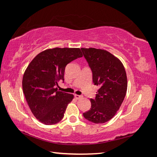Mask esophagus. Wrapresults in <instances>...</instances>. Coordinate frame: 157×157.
<instances>
[{
  "instance_id": "34e87169",
  "label": "esophagus",
  "mask_w": 157,
  "mask_h": 157,
  "mask_svg": "<svg viewBox=\"0 0 157 157\" xmlns=\"http://www.w3.org/2000/svg\"><path fill=\"white\" fill-rule=\"evenodd\" d=\"M74 96H75V98H76L77 100H79V99H80L81 98H82V95H77V94H75V95H74Z\"/></svg>"
}]
</instances>
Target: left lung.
Wrapping results in <instances>:
<instances>
[{
	"mask_svg": "<svg viewBox=\"0 0 157 157\" xmlns=\"http://www.w3.org/2000/svg\"><path fill=\"white\" fill-rule=\"evenodd\" d=\"M92 72L94 85L99 86L91 107L83 113L94 123H105L115 116L123 103L127 89L126 72L123 63L107 50L81 48Z\"/></svg>",
	"mask_w": 157,
	"mask_h": 157,
	"instance_id": "left-lung-1",
	"label": "left lung"
}]
</instances>
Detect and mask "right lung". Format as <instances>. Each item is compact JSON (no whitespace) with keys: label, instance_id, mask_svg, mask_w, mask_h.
I'll use <instances>...</instances> for the list:
<instances>
[{"label":"right lung","instance_id":"right-lung-1","mask_svg":"<svg viewBox=\"0 0 157 157\" xmlns=\"http://www.w3.org/2000/svg\"><path fill=\"white\" fill-rule=\"evenodd\" d=\"M79 48H55L36 55L23 78V91L35 118L48 125L62 120L73 95L59 91L58 82L64 80L66 65L82 57Z\"/></svg>","mask_w":157,"mask_h":157}]
</instances>
